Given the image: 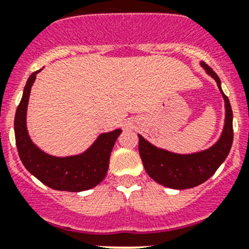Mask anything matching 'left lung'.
Wrapping results in <instances>:
<instances>
[{
  "mask_svg": "<svg viewBox=\"0 0 249 249\" xmlns=\"http://www.w3.org/2000/svg\"><path fill=\"white\" fill-rule=\"evenodd\" d=\"M201 66L211 77L215 78L225 99L226 118L220 140L213 147L201 152L177 155L155 147L142 136L139 135V152L145 171L153 180L173 189H188L208 180L215 173L216 169L219 168L220 164L226 160L233 141L232 109L229 98L222 92L220 78L215 71L205 62H201Z\"/></svg>",
  "mask_w": 249,
  "mask_h": 249,
  "instance_id": "1",
  "label": "left lung"
}]
</instances>
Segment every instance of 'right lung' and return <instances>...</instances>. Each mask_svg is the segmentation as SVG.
Masks as SVG:
<instances>
[{
  "label": "right lung",
  "mask_w": 249,
  "mask_h": 249,
  "mask_svg": "<svg viewBox=\"0 0 249 249\" xmlns=\"http://www.w3.org/2000/svg\"><path fill=\"white\" fill-rule=\"evenodd\" d=\"M38 72H33L28 78L23 97L16 110L15 135L20 161L34 177L55 190L83 192L96 187L108 172L110 152L122 130L102 134L96 142L78 156L54 157L39 150L30 140L25 125L30 88Z\"/></svg>",
  "instance_id": "obj_1"
}]
</instances>
